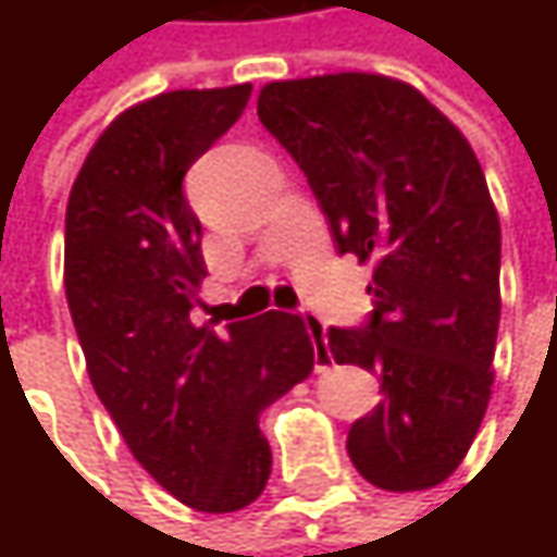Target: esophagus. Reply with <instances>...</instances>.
I'll return each instance as SVG.
<instances>
[{
    "label": "esophagus",
    "mask_w": 557,
    "mask_h": 557,
    "mask_svg": "<svg viewBox=\"0 0 557 557\" xmlns=\"http://www.w3.org/2000/svg\"><path fill=\"white\" fill-rule=\"evenodd\" d=\"M302 322H306V329H309V335H312V342H315V368L322 371L325 364H329V345H325V322L322 319H315L312 312H302Z\"/></svg>",
    "instance_id": "34e87169"
}]
</instances>
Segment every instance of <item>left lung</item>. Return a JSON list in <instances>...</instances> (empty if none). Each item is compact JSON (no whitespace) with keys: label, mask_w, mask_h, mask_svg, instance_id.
<instances>
[{"label":"left lung","mask_w":557,"mask_h":557,"mask_svg":"<svg viewBox=\"0 0 557 557\" xmlns=\"http://www.w3.org/2000/svg\"><path fill=\"white\" fill-rule=\"evenodd\" d=\"M264 128L306 173L342 255L374 264L368 329H332L329 355L381 377L348 432L381 491H429L465 461L494 387L500 215L471 141L416 86L325 73L261 86Z\"/></svg>","instance_id":"1"}]
</instances>
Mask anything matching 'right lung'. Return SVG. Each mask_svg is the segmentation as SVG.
I'll return each mask as SVG.
<instances>
[{
	"label": "right lung",
	"instance_id": "obj_1",
	"mask_svg": "<svg viewBox=\"0 0 557 557\" xmlns=\"http://www.w3.org/2000/svg\"><path fill=\"white\" fill-rule=\"evenodd\" d=\"M251 83L173 89L119 112L66 199L63 289L96 396L180 503L235 512L271 478L258 416L312 374L302 315L193 322L206 280L183 176L245 112Z\"/></svg>",
	"mask_w": 557,
	"mask_h": 557
}]
</instances>
